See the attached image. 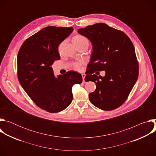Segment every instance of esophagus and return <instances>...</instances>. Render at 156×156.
Instances as JSON below:
<instances>
[{"mask_svg": "<svg viewBox=\"0 0 156 156\" xmlns=\"http://www.w3.org/2000/svg\"><path fill=\"white\" fill-rule=\"evenodd\" d=\"M81 76H82V77H83V83H85L84 78H85V76H86V75H85L84 73H83V74L81 75Z\"/></svg>", "mask_w": 156, "mask_h": 156, "instance_id": "34e87169", "label": "esophagus"}]
</instances>
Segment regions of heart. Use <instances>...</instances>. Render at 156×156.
Here are the masks:
<instances>
[{
	"mask_svg": "<svg viewBox=\"0 0 156 156\" xmlns=\"http://www.w3.org/2000/svg\"><path fill=\"white\" fill-rule=\"evenodd\" d=\"M84 41H88L87 39L83 36L80 35V34H76L72 38V42L73 44H80ZM75 68L78 70L80 69V64H76L75 66Z\"/></svg>",
	"mask_w": 156,
	"mask_h": 156,
	"instance_id": "b5f03b06",
	"label": "heart"
}]
</instances>
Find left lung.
I'll use <instances>...</instances> for the list:
<instances>
[{"instance_id": "8db88e82", "label": "left lung", "mask_w": 156, "mask_h": 156, "mask_svg": "<svg viewBox=\"0 0 156 156\" xmlns=\"http://www.w3.org/2000/svg\"><path fill=\"white\" fill-rule=\"evenodd\" d=\"M78 33L93 46L86 76L96 85V90L89 94L90 102L104 110L117 108L126 101L138 77L134 46L125 33L105 23L78 29ZM102 70L104 77L92 75Z\"/></svg>"}]
</instances>
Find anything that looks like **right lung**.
<instances>
[{
    "mask_svg": "<svg viewBox=\"0 0 156 156\" xmlns=\"http://www.w3.org/2000/svg\"><path fill=\"white\" fill-rule=\"evenodd\" d=\"M73 31L72 27H48L27 39L17 57L18 78L22 87L41 108L59 112L72 102V89L81 84V75L69 71L56 77L51 65L60 60L59 44Z\"/></svg>",
    "mask_w": 156,
    "mask_h": 156,
    "instance_id": "obj_1",
    "label": "right lung"
}]
</instances>
